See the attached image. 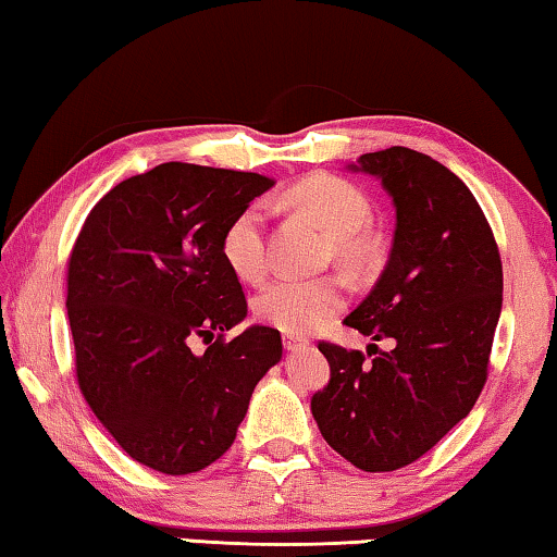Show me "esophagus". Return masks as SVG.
I'll list each match as a JSON object with an SVG mask.
<instances>
[{
    "instance_id": "34e87169",
    "label": "esophagus",
    "mask_w": 557,
    "mask_h": 557,
    "mask_svg": "<svg viewBox=\"0 0 557 557\" xmlns=\"http://www.w3.org/2000/svg\"><path fill=\"white\" fill-rule=\"evenodd\" d=\"M284 346L288 351H298V349H306L309 342H306L304 336H296V334H284Z\"/></svg>"
}]
</instances>
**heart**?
<instances>
[{"instance_id":"1","label":"heart","mask_w":557,"mask_h":557,"mask_svg":"<svg viewBox=\"0 0 557 557\" xmlns=\"http://www.w3.org/2000/svg\"><path fill=\"white\" fill-rule=\"evenodd\" d=\"M288 198L301 206L334 236L336 251L349 261L372 253V240L364 233L372 221V203L357 185L334 175H311L296 183ZM221 253L228 269L244 281H261L269 269L265 246V203L253 200L225 225ZM344 306V286L336 278L281 276L256 296L253 311L263 324L288 334L319 329Z\"/></svg>"}]
</instances>
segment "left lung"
Returning <instances> with one entry per match:
<instances>
[{
  "mask_svg": "<svg viewBox=\"0 0 557 557\" xmlns=\"http://www.w3.org/2000/svg\"><path fill=\"white\" fill-rule=\"evenodd\" d=\"M346 171L382 181L397 228L382 276L344 324L394 346L367 361L321 342L332 379L311 414L354 467L392 472L430 453L478 401L503 311V263L478 200L437 160L386 148Z\"/></svg>",
  "mask_w": 557,
  "mask_h": 557,
  "instance_id": "1",
  "label": "left lung"
}]
</instances>
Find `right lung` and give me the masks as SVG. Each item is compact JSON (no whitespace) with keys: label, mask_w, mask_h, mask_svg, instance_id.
<instances>
[{"label":"right lung","mask_w":557,"mask_h":557,"mask_svg":"<svg viewBox=\"0 0 557 557\" xmlns=\"http://www.w3.org/2000/svg\"><path fill=\"white\" fill-rule=\"evenodd\" d=\"M273 185L259 173L163 163L117 183L79 231L67 269L77 382L112 440L140 465L190 474L236 440L281 334L248 326L225 225ZM203 337L209 349H189Z\"/></svg>","instance_id":"add662e5"}]
</instances>
